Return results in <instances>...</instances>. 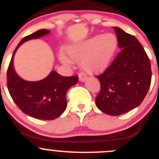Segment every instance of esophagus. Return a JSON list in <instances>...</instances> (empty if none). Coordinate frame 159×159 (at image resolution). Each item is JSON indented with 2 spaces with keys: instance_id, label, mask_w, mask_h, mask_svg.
Instances as JSON below:
<instances>
[{
  "instance_id": "obj_1",
  "label": "esophagus",
  "mask_w": 159,
  "mask_h": 159,
  "mask_svg": "<svg viewBox=\"0 0 159 159\" xmlns=\"http://www.w3.org/2000/svg\"><path fill=\"white\" fill-rule=\"evenodd\" d=\"M86 78H87V77H86V75H85V74H79V80L81 81H85V80H86Z\"/></svg>"
}]
</instances>
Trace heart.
Masks as SVG:
<instances>
[{"label": "heart", "mask_w": 159, "mask_h": 159, "mask_svg": "<svg viewBox=\"0 0 159 159\" xmlns=\"http://www.w3.org/2000/svg\"><path fill=\"white\" fill-rule=\"evenodd\" d=\"M118 48V39L114 34L98 35L74 44L66 49L67 55H60V60L70 65L79 62L88 74H99L108 69Z\"/></svg>", "instance_id": "heart-1"}]
</instances>
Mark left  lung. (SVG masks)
I'll return each instance as SVG.
<instances>
[{"mask_svg": "<svg viewBox=\"0 0 159 159\" xmlns=\"http://www.w3.org/2000/svg\"><path fill=\"white\" fill-rule=\"evenodd\" d=\"M121 50L108 69L97 78L101 92L96 105L110 116H119L139 106L151 82L150 59L134 35L113 27Z\"/></svg>", "mask_w": 159, "mask_h": 159, "instance_id": "left-lung-1", "label": "left lung"}]
</instances>
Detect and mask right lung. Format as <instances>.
I'll list each match as a JSON object with an SVG mask.
<instances>
[{"label":"right lung","instance_id":"right-lung-1","mask_svg":"<svg viewBox=\"0 0 159 159\" xmlns=\"http://www.w3.org/2000/svg\"><path fill=\"white\" fill-rule=\"evenodd\" d=\"M49 33V30L41 29L23 38L14 51L7 71L8 92L16 104L24 113L47 120L58 118L65 111L67 106V90L76 85L78 77H63L55 71H51L41 81H25L14 70L13 57L18 48L24 42Z\"/></svg>","mask_w":159,"mask_h":159}]
</instances>
